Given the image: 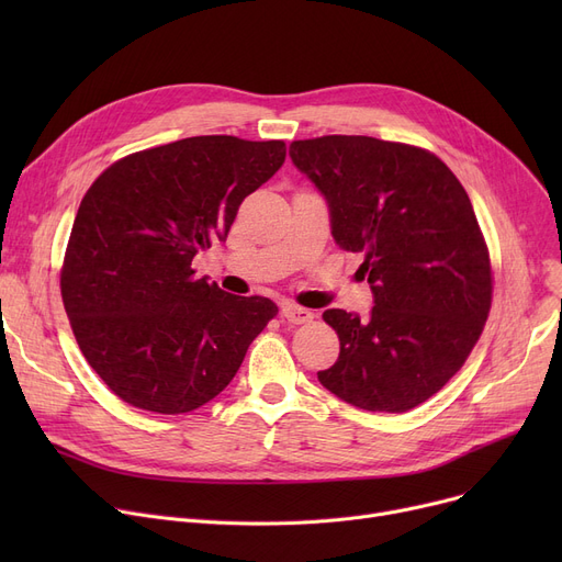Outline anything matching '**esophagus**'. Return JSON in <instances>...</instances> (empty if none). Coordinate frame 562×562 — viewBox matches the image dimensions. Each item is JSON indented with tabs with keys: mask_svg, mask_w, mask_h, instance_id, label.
I'll list each match as a JSON object with an SVG mask.
<instances>
[{
	"mask_svg": "<svg viewBox=\"0 0 562 562\" xmlns=\"http://www.w3.org/2000/svg\"><path fill=\"white\" fill-rule=\"evenodd\" d=\"M282 318L286 323H293V326H301V323L312 321L314 314L310 310H305V307H299V305H293V303H284L282 305Z\"/></svg>",
	"mask_w": 562,
	"mask_h": 562,
	"instance_id": "obj_1",
	"label": "esophagus"
}]
</instances>
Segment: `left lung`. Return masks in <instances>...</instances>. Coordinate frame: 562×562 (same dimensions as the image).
I'll use <instances>...</instances> for the list:
<instances>
[{
  "label": "left lung",
  "mask_w": 562,
  "mask_h": 562,
  "mask_svg": "<svg viewBox=\"0 0 562 562\" xmlns=\"http://www.w3.org/2000/svg\"><path fill=\"white\" fill-rule=\"evenodd\" d=\"M289 157L326 198L341 250L362 252L367 318L326 310L337 362L318 382L369 412H407L437 394L476 346L492 269L474 206L428 150L373 136L293 140Z\"/></svg>",
  "instance_id": "left-lung-1"
}]
</instances>
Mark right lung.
<instances>
[{
  "label": "right lung",
  "mask_w": 562,
  "mask_h": 562,
  "mask_svg": "<svg viewBox=\"0 0 562 562\" xmlns=\"http://www.w3.org/2000/svg\"><path fill=\"white\" fill-rule=\"evenodd\" d=\"M284 140L191 136L134 153L86 191L61 296L88 364L125 403L182 415L216 398L278 305L195 278L239 204L280 170Z\"/></svg>",
  "instance_id": "add662e5"
}]
</instances>
